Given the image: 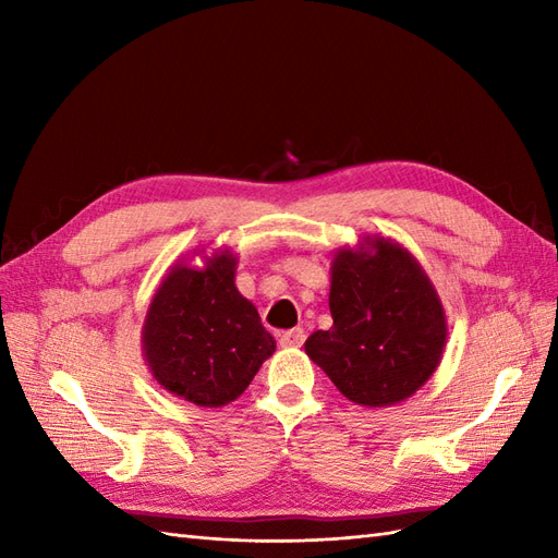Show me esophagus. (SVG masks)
I'll return each mask as SVG.
<instances>
[{
  "label": "esophagus",
  "instance_id": "1",
  "mask_svg": "<svg viewBox=\"0 0 558 558\" xmlns=\"http://www.w3.org/2000/svg\"><path fill=\"white\" fill-rule=\"evenodd\" d=\"M304 338L306 336L302 328H292V330H286V333H280V345L282 348H302Z\"/></svg>",
  "mask_w": 558,
  "mask_h": 558
}]
</instances>
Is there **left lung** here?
Instances as JSON below:
<instances>
[{
    "label": "left lung",
    "mask_w": 558,
    "mask_h": 558,
    "mask_svg": "<svg viewBox=\"0 0 558 558\" xmlns=\"http://www.w3.org/2000/svg\"><path fill=\"white\" fill-rule=\"evenodd\" d=\"M328 306L333 326L306 338L304 350L357 405H398L441 364V298L420 260L390 236L364 234L357 246L338 248Z\"/></svg>",
    "instance_id": "obj_1"
}]
</instances>
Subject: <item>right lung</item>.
Instances as JSON below:
<instances>
[{
	"label": "right lung",
	"mask_w": 558,
	"mask_h": 558,
	"mask_svg": "<svg viewBox=\"0 0 558 558\" xmlns=\"http://www.w3.org/2000/svg\"><path fill=\"white\" fill-rule=\"evenodd\" d=\"M201 266L177 260L148 304L141 350L153 378L168 393L198 408L240 398L276 340L256 306L234 286L236 254L194 252Z\"/></svg>",
	"instance_id": "add662e5"
}]
</instances>
